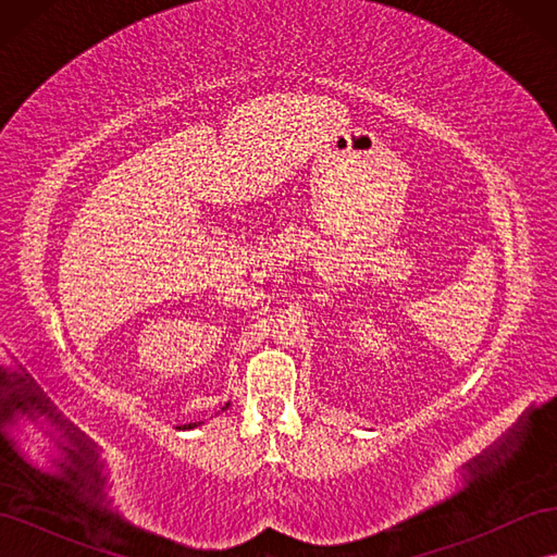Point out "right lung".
Segmentation results:
<instances>
[{"label":"right lung","instance_id":"obj_1","mask_svg":"<svg viewBox=\"0 0 557 557\" xmlns=\"http://www.w3.org/2000/svg\"><path fill=\"white\" fill-rule=\"evenodd\" d=\"M230 407V404H225V409ZM190 428H197V423H190V425H183V430H190ZM181 430V428H178Z\"/></svg>","mask_w":557,"mask_h":557}]
</instances>
